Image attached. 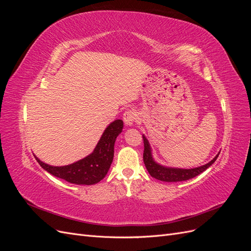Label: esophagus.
I'll return each mask as SVG.
<instances>
[{
	"label": "esophagus",
	"instance_id": "obj_1",
	"mask_svg": "<svg viewBox=\"0 0 251 251\" xmlns=\"http://www.w3.org/2000/svg\"><path fill=\"white\" fill-rule=\"evenodd\" d=\"M137 120V114L134 110H126L124 114V121L126 126H132Z\"/></svg>",
	"mask_w": 251,
	"mask_h": 251
}]
</instances>
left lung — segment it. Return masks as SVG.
Masks as SVG:
<instances>
[{
  "instance_id": "8db88e82",
  "label": "left lung",
  "mask_w": 251,
  "mask_h": 251,
  "mask_svg": "<svg viewBox=\"0 0 251 251\" xmlns=\"http://www.w3.org/2000/svg\"><path fill=\"white\" fill-rule=\"evenodd\" d=\"M143 138V144H144V151H143V162L146 164V168L151 177H154L157 180L165 181V182H179V181H185L188 179H192L196 176H198L201 173H203L205 170L208 169L209 166L214 163L219 154L212 159L210 162L205 164L203 166H199V168L191 169V170H183V169H173V168H164V166L156 163L153 160L151 153L150 143L147 140V138L142 136Z\"/></svg>"
}]
</instances>
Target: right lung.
<instances>
[{"label": "right lung", "mask_w": 251, "mask_h": 251, "mask_svg": "<svg viewBox=\"0 0 251 251\" xmlns=\"http://www.w3.org/2000/svg\"><path fill=\"white\" fill-rule=\"evenodd\" d=\"M123 127V120L113 121L104 130L93 153L70 165L51 166L42 162L39 158L35 159L45 171L57 178L74 184H95L104 178L110 169L114 157V144Z\"/></svg>", "instance_id": "right-lung-1"}]
</instances>
